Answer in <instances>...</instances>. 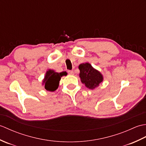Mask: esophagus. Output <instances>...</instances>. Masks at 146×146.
<instances>
[{
    "mask_svg": "<svg viewBox=\"0 0 146 146\" xmlns=\"http://www.w3.org/2000/svg\"><path fill=\"white\" fill-rule=\"evenodd\" d=\"M68 73H69V75H74V71L73 70L68 71Z\"/></svg>",
    "mask_w": 146,
    "mask_h": 146,
    "instance_id": "obj_1",
    "label": "esophagus"
}]
</instances>
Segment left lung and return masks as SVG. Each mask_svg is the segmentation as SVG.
<instances>
[{
	"instance_id": "obj_1",
	"label": "left lung",
	"mask_w": 146,
	"mask_h": 146,
	"mask_svg": "<svg viewBox=\"0 0 146 146\" xmlns=\"http://www.w3.org/2000/svg\"><path fill=\"white\" fill-rule=\"evenodd\" d=\"M80 78L86 88L94 90L104 81V76L98 70L95 69L89 63H82L78 66Z\"/></svg>"
}]
</instances>
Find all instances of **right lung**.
I'll return each mask as SVG.
<instances>
[{
  "instance_id": "right-lung-1",
  "label": "right lung",
  "mask_w": 146,
  "mask_h": 146,
  "mask_svg": "<svg viewBox=\"0 0 146 146\" xmlns=\"http://www.w3.org/2000/svg\"><path fill=\"white\" fill-rule=\"evenodd\" d=\"M66 75H67L66 71L57 73L54 70L49 69L46 71L42 84L47 91L54 92L58 88L61 77Z\"/></svg>"
}]
</instances>
